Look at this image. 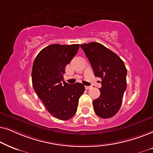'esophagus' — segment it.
Masks as SVG:
<instances>
[{"instance_id":"obj_1","label":"esophagus","mask_w":153,"mask_h":153,"mask_svg":"<svg viewBox=\"0 0 153 153\" xmlns=\"http://www.w3.org/2000/svg\"><path fill=\"white\" fill-rule=\"evenodd\" d=\"M85 89H87V90H88V89L91 88V87H90V86H85Z\"/></svg>"}]
</instances>
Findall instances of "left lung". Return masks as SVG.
<instances>
[{
    "instance_id": "obj_1",
    "label": "left lung",
    "mask_w": 153,
    "mask_h": 153,
    "mask_svg": "<svg viewBox=\"0 0 153 153\" xmlns=\"http://www.w3.org/2000/svg\"><path fill=\"white\" fill-rule=\"evenodd\" d=\"M96 77L101 78V94L92 101L94 111L101 118H110L120 108L127 88V68L115 53L99 42L80 45Z\"/></svg>"
}]
</instances>
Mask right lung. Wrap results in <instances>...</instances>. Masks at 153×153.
Masks as SVG:
<instances>
[{
	"label": "right lung",
	"instance_id": "obj_1",
	"mask_svg": "<svg viewBox=\"0 0 153 153\" xmlns=\"http://www.w3.org/2000/svg\"><path fill=\"white\" fill-rule=\"evenodd\" d=\"M80 45L52 44L40 51L32 68V84L51 115L61 120L73 117L85 91L82 84L63 80L65 68L78 52Z\"/></svg>",
	"mask_w": 153,
	"mask_h": 153
}]
</instances>
